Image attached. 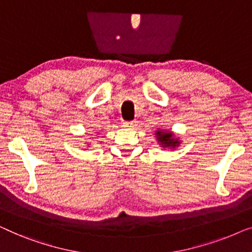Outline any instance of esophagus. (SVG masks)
<instances>
[{"label": "esophagus", "instance_id": "1", "mask_svg": "<svg viewBox=\"0 0 252 252\" xmlns=\"http://www.w3.org/2000/svg\"><path fill=\"white\" fill-rule=\"evenodd\" d=\"M123 126H126V127H134L138 126V122L137 121H127L123 123Z\"/></svg>", "mask_w": 252, "mask_h": 252}]
</instances>
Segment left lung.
I'll use <instances>...</instances> for the list:
<instances>
[{
	"mask_svg": "<svg viewBox=\"0 0 252 252\" xmlns=\"http://www.w3.org/2000/svg\"><path fill=\"white\" fill-rule=\"evenodd\" d=\"M157 139L160 145H162V147H170V148H175L177 146H179L180 141L175 138L173 136L172 132H170V131H165V130H158L157 132Z\"/></svg>",
	"mask_w": 252,
	"mask_h": 252,
	"instance_id": "8db88e82",
	"label": "left lung"
}]
</instances>
